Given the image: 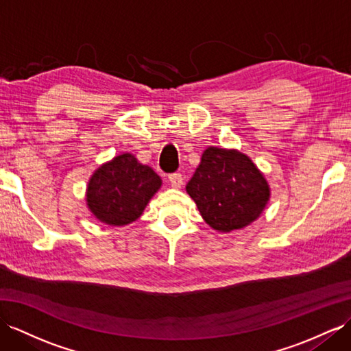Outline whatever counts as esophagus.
I'll return each instance as SVG.
<instances>
[{
  "label": "esophagus",
  "mask_w": 351,
  "mask_h": 351,
  "mask_svg": "<svg viewBox=\"0 0 351 351\" xmlns=\"http://www.w3.org/2000/svg\"><path fill=\"white\" fill-rule=\"evenodd\" d=\"M169 182L173 188H181L182 182H184V178L181 173H170L169 175Z\"/></svg>",
  "instance_id": "1"
}]
</instances>
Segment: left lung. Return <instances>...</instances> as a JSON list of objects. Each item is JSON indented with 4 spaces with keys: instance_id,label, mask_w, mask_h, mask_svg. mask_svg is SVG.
<instances>
[{
    "instance_id": "8db88e82",
    "label": "left lung",
    "mask_w": 351,
    "mask_h": 351,
    "mask_svg": "<svg viewBox=\"0 0 351 351\" xmlns=\"http://www.w3.org/2000/svg\"><path fill=\"white\" fill-rule=\"evenodd\" d=\"M186 193L203 219L223 232L254 222L269 199L268 184L252 160L239 151L215 147L203 152Z\"/></svg>"
}]
</instances>
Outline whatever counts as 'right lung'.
Segmentation results:
<instances>
[{
    "label": "right lung",
    "mask_w": 351,
    "mask_h": 351,
    "mask_svg": "<svg viewBox=\"0 0 351 351\" xmlns=\"http://www.w3.org/2000/svg\"><path fill=\"white\" fill-rule=\"evenodd\" d=\"M161 185L160 176L132 154L115 157L99 167L87 186V204L97 219L110 226L136 221Z\"/></svg>",
    "instance_id": "obj_1"
}]
</instances>
